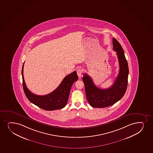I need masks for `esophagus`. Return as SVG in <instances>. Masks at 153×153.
Instances as JSON below:
<instances>
[{
  "mask_svg": "<svg viewBox=\"0 0 153 153\" xmlns=\"http://www.w3.org/2000/svg\"><path fill=\"white\" fill-rule=\"evenodd\" d=\"M82 72L83 70L81 68H79V69H78L77 70V73L78 76L79 77H81Z\"/></svg>",
  "mask_w": 153,
  "mask_h": 153,
  "instance_id": "34e87169",
  "label": "esophagus"
}]
</instances>
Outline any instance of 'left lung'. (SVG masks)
Returning <instances> with one entry per match:
<instances>
[{"label": "left lung", "mask_w": 153, "mask_h": 153, "mask_svg": "<svg viewBox=\"0 0 153 153\" xmlns=\"http://www.w3.org/2000/svg\"><path fill=\"white\" fill-rule=\"evenodd\" d=\"M113 50L116 52L119 63V72L113 85L109 88L101 89L96 86L92 78L83 74L82 80L85 85L86 99L93 108L110 106L120 100L127 88L128 75V62L121 45L115 38L113 39Z\"/></svg>", "instance_id": "obj_1"}]
</instances>
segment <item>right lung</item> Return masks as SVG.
<instances>
[{
  "mask_svg": "<svg viewBox=\"0 0 153 153\" xmlns=\"http://www.w3.org/2000/svg\"><path fill=\"white\" fill-rule=\"evenodd\" d=\"M24 63L22 71V85L25 96L29 100L46 111L58 110L65 107L72 85L78 80L76 71H74L65 77L59 85L54 91L45 95H37L30 92L26 86L24 77Z\"/></svg>",
  "mask_w": 153,
  "mask_h": 153,
  "instance_id": "1",
  "label": "right lung"
}]
</instances>
